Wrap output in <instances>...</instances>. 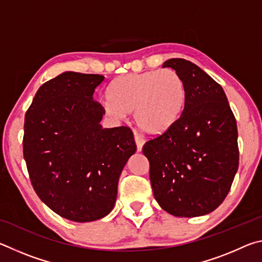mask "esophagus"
I'll list each match as a JSON object with an SVG mask.
<instances>
[{"mask_svg":"<svg viewBox=\"0 0 262 262\" xmlns=\"http://www.w3.org/2000/svg\"><path fill=\"white\" fill-rule=\"evenodd\" d=\"M134 136H135V142H136L137 150H139V151H141L142 147H143V144H144V139L140 134H137V133H135Z\"/></svg>","mask_w":262,"mask_h":262,"instance_id":"1","label":"esophagus"}]
</instances>
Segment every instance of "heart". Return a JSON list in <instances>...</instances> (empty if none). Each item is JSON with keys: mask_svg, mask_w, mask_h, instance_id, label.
<instances>
[{"mask_svg": "<svg viewBox=\"0 0 262 262\" xmlns=\"http://www.w3.org/2000/svg\"><path fill=\"white\" fill-rule=\"evenodd\" d=\"M105 111L121 119L134 111V119L148 134H162L174 125L183 113L187 89L173 69L126 74L113 79L106 92Z\"/></svg>", "mask_w": 262, "mask_h": 262, "instance_id": "1", "label": "heart"}]
</instances>
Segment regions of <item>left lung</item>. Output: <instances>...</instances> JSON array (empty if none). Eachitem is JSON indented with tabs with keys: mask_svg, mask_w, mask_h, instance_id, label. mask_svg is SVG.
I'll return each mask as SVG.
<instances>
[{
	"mask_svg": "<svg viewBox=\"0 0 262 262\" xmlns=\"http://www.w3.org/2000/svg\"><path fill=\"white\" fill-rule=\"evenodd\" d=\"M186 84L187 98L173 126L143 145L155 199L177 217L214 211L231 188L239 164L238 130L225 92L185 59H170Z\"/></svg>",
	"mask_w": 262,
	"mask_h": 262,
	"instance_id": "8db88e82",
	"label": "left lung"
}]
</instances>
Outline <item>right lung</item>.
<instances>
[{"label":"right lung","instance_id":"1","mask_svg":"<svg viewBox=\"0 0 262 262\" xmlns=\"http://www.w3.org/2000/svg\"><path fill=\"white\" fill-rule=\"evenodd\" d=\"M104 79L62 73L39 88L25 114L23 154L35 193L79 223L112 211L119 177L136 151L130 128L100 125L105 110L94 92Z\"/></svg>","mask_w":262,"mask_h":262}]
</instances>
